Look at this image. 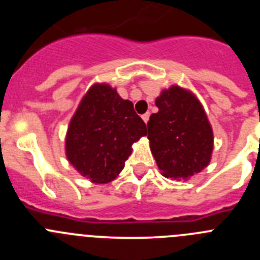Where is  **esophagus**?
I'll use <instances>...</instances> for the list:
<instances>
[{
	"label": "esophagus",
	"mask_w": 260,
	"mask_h": 260,
	"mask_svg": "<svg viewBox=\"0 0 260 260\" xmlns=\"http://www.w3.org/2000/svg\"><path fill=\"white\" fill-rule=\"evenodd\" d=\"M142 119H143L144 122H148V119H150V113H146V114H143V116H142Z\"/></svg>",
	"instance_id": "34e87169"
}]
</instances>
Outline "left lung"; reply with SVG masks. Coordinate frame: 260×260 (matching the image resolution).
<instances>
[{"label": "left lung", "instance_id": "8db88e82", "mask_svg": "<svg viewBox=\"0 0 260 260\" xmlns=\"http://www.w3.org/2000/svg\"><path fill=\"white\" fill-rule=\"evenodd\" d=\"M157 113L148 127L151 152L162 176L187 180L210 164L213 133L203 107L190 91L178 86L156 99Z\"/></svg>", "mask_w": 260, "mask_h": 260}]
</instances>
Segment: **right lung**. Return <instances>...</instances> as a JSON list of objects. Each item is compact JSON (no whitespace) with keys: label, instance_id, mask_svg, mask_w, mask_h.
<instances>
[{"label":"right lung","instance_id":"right-lung-1","mask_svg":"<svg viewBox=\"0 0 260 260\" xmlns=\"http://www.w3.org/2000/svg\"><path fill=\"white\" fill-rule=\"evenodd\" d=\"M147 134L134 105L109 84H93L82 99L66 134V157L93 183L113 181L125 167L133 143Z\"/></svg>","mask_w":260,"mask_h":260}]
</instances>
